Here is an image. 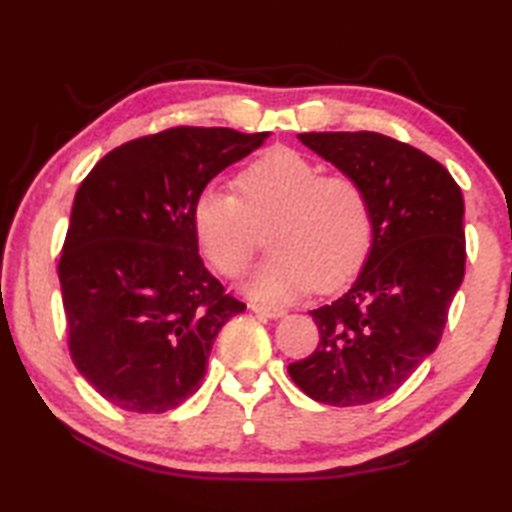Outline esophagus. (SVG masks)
Returning a JSON list of instances; mask_svg holds the SVG:
<instances>
[{"label": "esophagus", "instance_id": "esophagus-1", "mask_svg": "<svg viewBox=\"0 0 512 512\" xmlns=\"http://www.w3.org/2000/svg\"><path fill=\"white\" fill-rule=\"evenodd\" d=\"M250 309L255 311L257 316H264V318H282L287 311L280 309V307H264V305H250Z\"/></svg>", "mask_w": 512, "mask_h": 512}]
</instances>
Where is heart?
<instances>
[{
  "label": "heart",
  "instance_id": "b5f03b06",
  "mask_svg": "<svg viewBox=\"0 0 512 512\" xmlns=\"http://www.w3.org/2000/svg\"><path fill=\"white\" fill-rule=\"evenodd\" d=\"M239 194L210 187L196 198L194 230L214 268L237 277L253 262L259 230L273 257L246 282L250 298L282 305L316 287L334 291L359 271L372 244L366 189L291 149L268 151L237 176Z\"/></svg>",
  "mask_w": 512,
  "mask_h": 512
}]
</instances>
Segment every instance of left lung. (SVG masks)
Listing matches in <instances>:
<instances>
[{
    "label": "left lung",
    "mask_w": 512,
    "mask_h": 512,
    "mask_svg": "<svg viewBox=\"0 0 512 512\" xmlns=\"http://www.w3.org/2000/svg\"><path fill=\"white\" fill-rule=\"evenodd\" d=\"M366 189L372 246L348 293L309 311L320 343L289 375L311 400L359 406L393 395L438 348L465 275V203L443 164L393 137L300 133Z\"/></svg>",
    "instance_id": "obj_1"
}]
</instances>
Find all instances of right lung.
Returning <instances> with one entry per match:
<instances>
[{
  "label": "right lung",
  "mask_w": 512,
  "mask_h": 512,
  "mask_svg": "<svg viewBox=\"0 0 512 512\" xmlns=\"http://www.w3.org/2000/svg\"><path fill=\"white\" fill-rule=\"evenodd\" d=\"M268 135L169 128L103 155L76 192L58 262L69 354L119 409L189 400L216 334L246 309L198 255L194 205Z\"/></svg>",
  "instance_id": "add662e5"
}]
</instances>
